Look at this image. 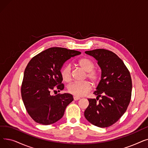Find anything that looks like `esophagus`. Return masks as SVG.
Here are the masks:
<instances>
[{
  "mask_svg": "<svg viewBox=\"0 0 148 148\" xmlns=\"http://www.w3.org/2000/svg\"><path fill=\"white\" fill-rule=\"evenodd\" d=\"M80 98H79V97H74V99L75 100V101H77V100H79V99H80Z\"/></svg>",
  "mask_w": 148,
  "mask_h": 148,
  "instance_id": "1",
  "label": "esophagus"
}]
</instances>
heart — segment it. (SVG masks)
Here are the masks:
<instances>
[{"label":"heart","instance_id":"obj_1","mask_svg":"<svg viewBox=\"0 0 148 148\" xmlns=\"http://www.w3.org/2000/svg\"><path fill=\"white\" fill-rule=\"evenodd\" d=\"M77 64L87 73L86 77L94 84H97L101 80V74L94 69L95 64L90 59L82 58L77 61ZM60 74L65 82H69L72 79L71 67L67 64L62 68ZM92 84L89 82H74L68 85V91L75 97H83L91 90Z\"/></svg>","mask_w":148,"mask_h":148}]
</instances>
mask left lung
<instances>
[{
    "instance_id": "obj_1",
    "label": "left lung",
    "mask_w": 148,
    "mask_h": 148,
    "mask_svg": "<svg viewBox=\"0 0 148 148\" xmlns=\"http://www.w3.org/2000/svg\"><path fill=\"white\" fill-rule=\"evenodd\" d=\"M85 53L97 60L101 79L94 92L97 98L88 99L89 104L84 111V117L97 127H110L121 118L130 104L132 90L130 71L111 51L99 49Z\"/></svg>"
}]
</instances>
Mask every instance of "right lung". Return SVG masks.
<instances>
[{"mask_svg":"<svg viewBox=\"0 0 148 148\" xmlns=\"http://www.w3.org/2000/svg\"><path fill=\"white\" fill-rule=\"evenodd\" d=\"M81 52L61 47L47 49L31 59L24 73L21 88L23 103L31 118L42 125L60 119L66 106L73 101L69 94L51 95L64 89L60 69L65 62Z\"/></svg>","mask_w":148,"mask_h":148,"instance_id":"1","label":"right lung"}]
</instances>
